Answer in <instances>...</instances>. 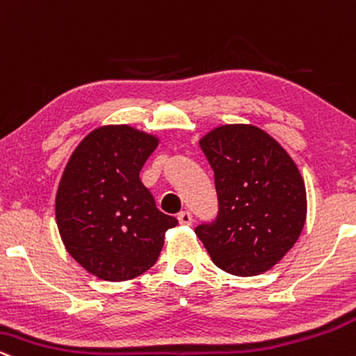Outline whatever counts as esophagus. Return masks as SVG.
I'll return each mask as SVG.
<instances>
[{
  "label": "esophagus",
  "instance_id": "obj_1",
  "mask_svg": "<svg viewBox=\"0 0 356 356\" xmlns=\"http://www.w3.org/2000/svg\"><path fill=\"white\" fill-rule=\"evenodd\" d=\"M178 221L179 225H191L193 223V216H191L190 211H181L178 215Z\"/></svg>",
  "mask_w": 356,
  "mask_h": 356
}]
</instances>
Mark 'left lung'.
I'll use <instances>...</instances> for the list:
<instances>
[{
    "label": "left lung",
    "mask_w": 356,
    "mask_h": 356,
    "mask_svg": "<svg viewBox=\"0 0 356 356\" xmlns=\"http://www.w3.org/2000/svg\"><path fill=\"white\" fill-rule=\"evenodd\" d=\"M215 171L218 216L196 227L211 261L236 277L273 268L307 220V190L286 149L254 124H223L200 140Z\"/></svg>",
    "instance_id": "left-lung-1"
}]
</instances>
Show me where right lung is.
<instances>
[{
    "mask_svg": "<svg viewBox=\"0 0 356 356\" xmlns=\"http://www.w3.org/2000/svg\"><path fill=\"white\" fill-rule=\"evenodd\" d=\"M160 138L129 124H104L71 153L54 213L66 252L93 277L127 282L156 263L175 216L154 204L140 171Z\"/></svg>",
    "mask_w": 356,
    "mask_h": 356,
    "instance_id": "add662e5",
    "label": "right lung"
}]
</instances>
